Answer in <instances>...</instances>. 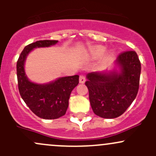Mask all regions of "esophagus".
Masks as SVG:
<instances>
[{
    "label": "esophagus",
    "mask_w": 156,
    "mask_h": 156,
    "mask_svg": "<svg viewBox=\"0 0 156 156\" xmlns=\"http://www.w3.org/2000/svg\"><path fill=\"white\" fill-rule=\"evenodd\" d=\"M86 81V77L84 75H81L79 76V82L81 83V84H83V83L85 82Z\"/></svg>",
    "instance_id": "esophagus-1"
}]
</instances>
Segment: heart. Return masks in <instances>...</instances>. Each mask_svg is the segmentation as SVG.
<instances>
[{
    "instance_id": "1",
    "label": "heart",
    "mask_w": 156,
    "mask_h": 156,
    "mask_svg": "<svg viewBox=\"0 0 156 156\" xmlns=\"http://www.w3.org/2000/svg\"><path fill=\"white\" fill-rule=\"evenodd\" d=\"M103 51H104V48H102V47H99V48L94 49V50L92 51V53L94 55H99L100 54V53H103Z\"/></svg>"
}]
</instances>
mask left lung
<instances>
[{"label": "left lung", "instance_id": "1", "mask_svg": "<svg viewBox=\"0 0 156 156\" xmlns=\"http://www.w3.org/2000/svg\"><path fill=\"white\" fill-rule=\"evenodd\" d=\"M120 73L91 72L87 75L86 86L89 90L91 108L103 119L122 115L137 95L141 63L133 50L121 53L115 61Z\"/></svg>", "mask_w": 156, "mask_h": 156}]
</instances>
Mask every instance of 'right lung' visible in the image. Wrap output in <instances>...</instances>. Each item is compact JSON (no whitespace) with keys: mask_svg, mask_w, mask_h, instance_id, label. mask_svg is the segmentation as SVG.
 I'll list each match as a JSON object with an SVG mask.
<instances>
[{"mask_svg":"<svg viewBox=\"0 0 156 156\" xmlns=\"http://www.w3.org/2000/svg\"><path fill=\"white\" fill-rule=\"evenodd\" d=\"M57 42L55 40H44L30 44L23 49L16 63L20 96L31 112L44 119H56L66 114L71 92L78 85L79 76L62 77L47 84H34L26 77L24 63L26 56L34 48L50 47Z\"/></svg>","mask_w":156,"mask_h":156,"instance_id":"right-lung-1","label":"right lung"}]
</instances>
